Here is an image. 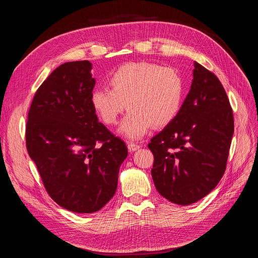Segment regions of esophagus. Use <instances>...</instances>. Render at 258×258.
I'll list each match as a JSON object with an SVG mask.
<instances>
[{
  "label": "esophagus",
  "instance_id": "esophagus-1",
  "mask_svg": "<svg viewBox=\"0 0 258 258\" xmlns=\"http://www.w3.org/2000/svg\"><path fill=\"white\" fill-rule=\"evenodd\" d=\"M128 150L130 151V152H136V151H138L139 148H140V145H138V144H135V143H128Z\"/></svg>",
  "mask_w": 258,
  "mask_h": 258
}]
</instances>
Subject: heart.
Instances as JSON below:
<instances>
[{"label": "heart", "instance_id": "heart-1", "mask_svg": "<svg viewBox=\"0 0 258 258\" xmlns=\"http://www.w3.org/2000/svg\"><path fill=\"white\" fill-rule=\"evenodd\" d=\"M108 83L111 89L98 88L91 93L92 107L101 120L112 126L128 106L118 131L129 140L141 139L152 126H168L181 110L184 81L173 68L130 62L117 69Z\"/></svg>", "mask_w": 258, "mask_h": 258}]
</instances>
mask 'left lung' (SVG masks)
Masks as SVG:
<instances>
[{
    "label": "left lung",
    "instance_id": "left-lung-1",
    "mask_svg": "<svg viewBox=\"0 0 258 258\" xmlns=\"http://www.w3.org/2000/svg\"><path fill=\"white\" fill-rule=\"evenodd\" d=\"M194 67L190 89L177 116L148 144L156 189L181 206L195 204L215 188L233 135L232 110L220 80L198 62Z\"/></svg>",
    "mask_w": 258,
    "mask_h": 258
}]
</instances>
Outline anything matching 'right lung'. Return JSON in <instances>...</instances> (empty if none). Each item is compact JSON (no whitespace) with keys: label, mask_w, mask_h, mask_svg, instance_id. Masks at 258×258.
Wrapping results in <instances>:
<instances>
[{"label":"right lung","mask_w":258,"mask_h":258,"mask_svg":"<svg viewBox=\"0 0 258 258\" xmlns=\"http://www.w3.org/2000/svg\"><path fill=\"white\" fill-rule=\"evenodd\" d=\"M91 69L85 60L52 71L35 92L26 128L27 150L46 190L75 213L97 212L112 199L128 156L93 110Z\"/></svg>","instance_id":"1"}]
</instances>
